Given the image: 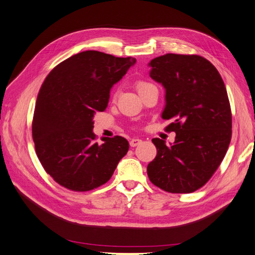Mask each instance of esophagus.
Returning <instances> with one entry per match:
<instances>
[{"label":"esophagus","mask_w":255,"mask_h":255,"mask_svg":"<svg viewBox=\"0 0 255 255\" xmlns=\"http://www.w3.org/2000/svg\"><path fill=\"white\" fill-rule=\"evenodd\" d=\"M141 140L140 139H137V138H134V139H131L130 140V142H129V144H130V146H132V147H134V146H137V145H139L140 143H141Z\"/></svg>","instance_id":"esophagus-1"}]
</instances>
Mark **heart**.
<instances>
[{"label": "heart", "mask_w": 255, "mask_h": 255, "mask_svg": "<svg viewBox=\"0 0 255 255\" xmlns=\"http://www.w3.org/2000/svg\"><path fill=\"white\" fill-rule=\"evenodd\" d=\"M152 86H153L152 84H150V82H146V81H139V82H137V89H138L139 93L143 92L144 90H146L147 88H150ZM116 98H117V92L114 93V99H116Z\"/></svg>", "instance_id": "b5f03b06"}]
</instances>
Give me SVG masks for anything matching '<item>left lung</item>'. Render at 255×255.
<instances>
[{
	"label": "left lung",
	"instance_id": "left-lung-1",
	"mask_svg": "<svg viewBox=\"0 0 255 255\" xmlns=\"http://www.w3.org/2000/svg\"><path fill=\"white\" fill-rule=\"evenodd\" d=\"M150 77L165 88L162 113L175 131L173 144L152 139L157 154L147 165L153 185L170 193L203 187L220 166L232 139V110L222 77L200 55L168 53L149 63Z\"/></svg>",
	"mask_w": 255,
	"mask_h": 255
}]
</instances>
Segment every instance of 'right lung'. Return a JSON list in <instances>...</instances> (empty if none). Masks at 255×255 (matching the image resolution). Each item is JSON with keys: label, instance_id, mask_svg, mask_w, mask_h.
I'll return each instance as SVG.
<instances>
[{"label": "right lung", "instance_id": "add662e5", "mask_svg": "<svg viewBox=\"0 0 255 255\" xmlns=\"http://www.w3.org/2000/svg\"><path fill=\"white\" fill-rule=\"evenodd\" d=\"M135 63L99 51L70 56L46 76L35 103L32 139L44 170L72 191L108 182L127 154L128 141L115 135L99 144L93 116L105 111L110 90Z\"/></svg>", "mask_w": 255, "mask_h": 255}]
</instances>
